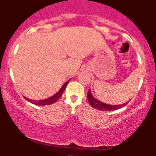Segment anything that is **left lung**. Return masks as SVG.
Masks as SVG:
<instances>
[{"instance_id":"obj_1","label":"left lung","mask_w":156,"mask_h":156,"mask_svg":"<svg viewBox=\"0 0 156 156\" xmlns=\"http://www.w3.org/2000/svg\"><path fill=\"white\" fill-rule=\"evenodd\" d=\"M87 99H88V101L89 104L93 108L98 109V110L101 111H114L117 110V109H119L120 108H122L128 104V103H125L122 105H108L105 104V103H102V102L98 101L96 100L94 97L92 96V93H91L90 89L89 90L88 93H87Z\"/></svg>"}]
</instances>
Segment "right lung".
I'll return each instance as SVG.
<instances>
[{"mask_svg": "<svg viewBox=\"0 0 156 156\" xmlns=\"http://www.w3.org/2000/svg\"><path fill=\"white\" fill-rule=\"evenodd\" d=\"M68 82H69V80H67V81L66 82V83H64V85L62 86V88H61L60 90L58 91V92H57L56 94H54V95H53V96L51 97V98H47V99L42 100V101H31V100L28 99V98H25V99H26L27 101H29L30 103H33V104H35V105H45L53 104V103H54L55 102H56L58 99H59L62 96V94H63L64 89H65L66 87H67Z\"/></svg>", "mask_w": 156, "mask_h": 156, "instance_id": "obj_1", "label": "right lung"}]
</instances>
